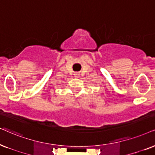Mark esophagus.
<instances>
[{"instance_id":"esophagus-1","label":"esophagus","mask_w":155,"mask_h":155,"mask_svg":"<svg viewBox=\"0 0 155 155\" xmlns=\"http://www.w3.org/2000/svg\"><path fill=\"white\" fill-rule=\"evenodd\" d=\"M79 72H75V73H74V77H79Z\"/></svg>"}]
</instances>
